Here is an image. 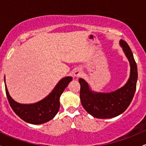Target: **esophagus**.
<instances>
[{"label": "esophagus", "mask_w": 146, "mask_h": 146, "mask_svg": "<svg viewBox=\"0 0 146 146\" xmlns=\"http://www.w3.org/2000/svg\"><path fill=\"white\" fill-rule=\"evenodd\" d=\"M73 74H74L75 77H76V78L81 77L82 75V70L80 68H76L75 69L74 72H73Z\"/></svg>", "instance_id": "1"}]
</instances>
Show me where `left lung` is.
Segmentation results:
<instances>
[{
    "instance_id": "1",
    "label": "left lung",
    "mask_w": 146,
    "mask_h": 146,
    "mask_svg": "<svg viewBox=\"0 0 146 146\" xmlns=\"http://www.w3.org/2000/svg\"><path fill=\"white\" fill-rule=\"evenodd\" d=\"M119 45L129 60L131 68L129 80L123 87L113 92H98L92 90L84 79H79L80 98L82 107L95 118L110 119L122 114L131 102L136 92L138 70L133 53L125 41L121 39Z\"/></svg>"
}]
</instances>
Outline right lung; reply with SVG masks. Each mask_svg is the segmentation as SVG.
<instances>
[{
    "instance_id": "obj_1",
    "label": "right lung",
    "mask_w": 146,
    "mask_h": 146,
    "mask_svg": "<svg viewBox=\"0 0 146 146\" xmlns=\"http://www.w3.org/2000/svg\"><path fill=\"white\" fill-rule=\"evenodd\" d=\"M72 79L70 76L62 78L45 98L33 104H20L15 101L10 97L6 84L5 92L10 107L20 118L32 124H42L49 121L56 115L60 108V97Z\"/></svg>"
}]
</instances>
